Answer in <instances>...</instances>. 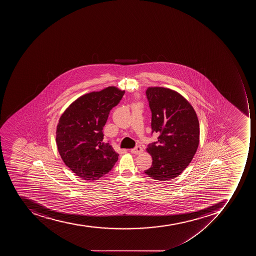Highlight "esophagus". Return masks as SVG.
<instances>
[{
  "instance_id": "obj_1",
  "label": "esophagus",
  "mask_w": 256,
  "mask_h": 256,
  "mask_svg": "<svg viewBox=\"0 0 256 256\" xmlns=\"http://www.w3.org/2000/svg\"><path fill=\"white\" fill-rule=\"evenodd\" d=\"M142 151L143 149L140 146H137L134 149L130 150L131 153L134 154H140L142 153Z\"/></svg>"
}]
</instances>
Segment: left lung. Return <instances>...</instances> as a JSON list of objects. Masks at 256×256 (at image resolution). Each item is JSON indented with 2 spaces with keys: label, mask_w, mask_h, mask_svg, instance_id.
Masks as SVG:
<instances>
[{
  "label": "left lung",
  "mask_w": 256,
  "mask_h": 256,
  "mask_svg": "<svg viewBox=\"0 0 256 256\" xmlns=\"http://www.w3.org/2000/svg\"><path fill=\"white\" fill-rule=\"evenodd\" d=\"M152 113V133L158 141L147 147L152 166L145 170L154 180L167 181L188 166L200 143V122L189 102L173 90L149 87L146 91Z\"/></svg>",
  "instance_id": "8db88e82"
}]
</instances>
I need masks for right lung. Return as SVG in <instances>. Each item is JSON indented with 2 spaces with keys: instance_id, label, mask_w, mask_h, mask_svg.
Segmentation results:
<instances>
[{
  "instance_id": "1",
  "label": "right lung",
  "mask_w": 256,
  "mask_h": 256,
  "mask_svg": "<svg viewBox=\"0 0 256 256\" xmlns=\"http://www.w3.org/2000/svg\"><path fill=\"white\" fill-rule=\"evenodd\" d=\"M125 91L109 86L82 95L68 106L56 126V143L64 164L80 178L95 181L110 172L119 154L102 142L110 111Z\"/></svg>"
}]
</instances>
